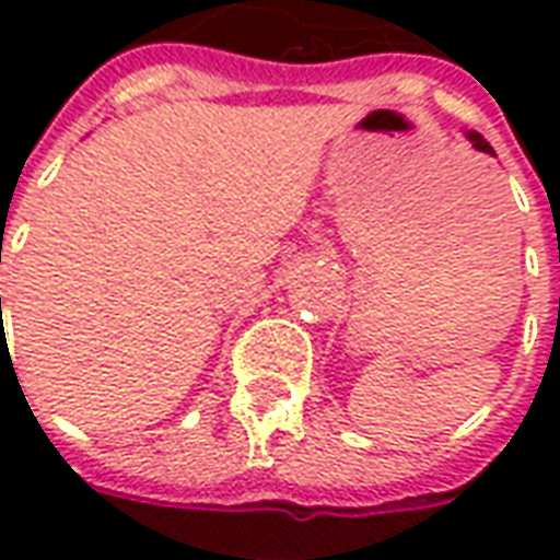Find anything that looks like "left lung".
Segmentation results:
<instances>
[{
    "label": "left lung",
    "instance_id": "8db88e82",
    "mask_svg": "<svg viewBox=\"0 0 560 560\" xmlns=\"http://www.w3.org/2000/svg\"><path fill=\"white\" fill-rule=\"evenodd\" d=\"M468 138H470V143H474L477 149H482V152H492V147H489V143L482 140V135H477V131H470Z\"/></svg>",
    "mask_w": 560,
    "mask_h": 560
}]
</instances>
